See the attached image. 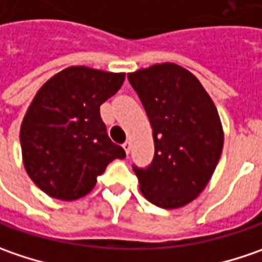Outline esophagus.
Returning <instances> with one entry per match:
<instances>
[{
    "label": "esophagus",
    "instance_id": "34e87169",
    "mask_svg": "<svg viewBox=\"0 0 262 262\" xmlns=\"http://www.w3.org/2000/svg\"><path fill=\"white\" fill-rule=\"evenodd\" d=\"M123 149H124L126 154L129 155V152H130V142H129V141H126V142L123 143Z\"/></svg>",
    "mask_w": 262,
    "mask_h": 262
}]
</instances>
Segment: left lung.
I'll use <instances>...</instances> for the list:
<instances>
[{
  "label": "left lung",
  "instance_id": "obj_1",
  "mask_svg": "<svg viewBox=\"0 0 262 262\" xmlns=\"http://www.w3.org/2000/svg\"><path fill=\"white\" fill-rule=\"evenodd\" d=\"M152 127L151 164L136 167L143 196L160 208H179L198 196L223 149L217 108L199 80L173 63L127 74Z\"/></svg>",
  "mask_w": 262,
  "mask_h": 262
}]
</instances>
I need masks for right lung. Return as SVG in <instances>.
<instances>
[{
    "instance_id": "right-lung-1",
    "label": "right lung",
    "mask_w": 262,
    "mask_h": 262,
    "mask_svg": "<svg viewBox=\"0 0 262 262\" xmlns=\"http://www.w3.org/2000/svg\"><path fill=\"white\" fill-rule=\"evenodd\" d=\"M123 82V73L79 66L57 73L38 91L20 127V145L29 177L47 195L82 198L113 160L126 157L99 114Z\"/></svg>"
}]
</instances>
